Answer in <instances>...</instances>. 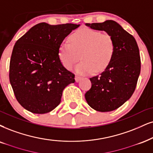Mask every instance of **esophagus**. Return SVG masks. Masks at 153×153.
I'll return each instance as SVG.
<instances>
[{
  "instance_id": "obj_1",
  "label": "esophagus",
  "mask_w": 153,
  "mask_h": 153,
  "mask_svg": "<svg viewBox=\"0 0 153 153\" xmlns=\"http://www.w3.org/2000/svg\"><path fill=\"white\" fill-rule=\"evenodd\" d=\"M75 81H76V82H78L81 79H82V77H81L80 76H78V75H76V76H75Z\"/></svg>"
}]
</instances>
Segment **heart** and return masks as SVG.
<instances>
[{
  "mask_svg": "<svg viewBox=\"0 0 153 153\" xmlns=\"http://www.w3.org/2000/svg\"><path fill=\"white\" fill-rule=\"evenodd\" d=\"M69 42L62 43L59 49V57L62 65L71 69L75 67L77 74H89L104 71L110 65L115 53V42L108 34L89 27H82L69 37Z\"/></svg>",
  "mask_w": 153,
  "mask_h": 153,
  "instance_id": "1",
  "label": "heart"
}]
</instances>
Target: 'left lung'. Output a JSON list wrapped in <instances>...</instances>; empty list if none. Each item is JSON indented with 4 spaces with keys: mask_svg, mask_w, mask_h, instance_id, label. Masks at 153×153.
I'll use <instances>...</instances> for the list:
<instances>
[{
    "mask_svg": "<svg viewBox=\"0 0 153 153\" xmlns=\"http://www.w3.org/2000/svg\"><path fill=\"white\" fill-rule=\"evenodd\" d=\"M86 25L110 35L115 42V53L108 67L100 75L90 78L91 87L85 99L97 111L116 110L131 97L136 87L141 67L138 46L133 35L114 20Z\"/></svg>",
    "mask_w": 153,
    "mask_h": 153,
    "instance_id": "1",
    "label": "left lung"
}]
</instances>
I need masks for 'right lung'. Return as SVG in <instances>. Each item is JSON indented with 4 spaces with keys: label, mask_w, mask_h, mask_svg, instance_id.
I'll return each instance as SVG.
<instances>
[{
    "label": "right lung",
    "mask_w": 153,
    "mask_h": 153,
    "mask_svg": "<svg viewBox=\"0 0 153 153\" xmlns=\"http://www.w3.org/2000/svg\"><path fill=\"white\" fill-rule=\"evenodd\" d=\"M79 25H51L41 22L17 40L9 67V79L18 103L33 114L50 112L61 101L62 91L74 83V74L59 57L62 41Z\"/></svg>",
    "instance_id": "right-lung-1"
}]
</instances>
